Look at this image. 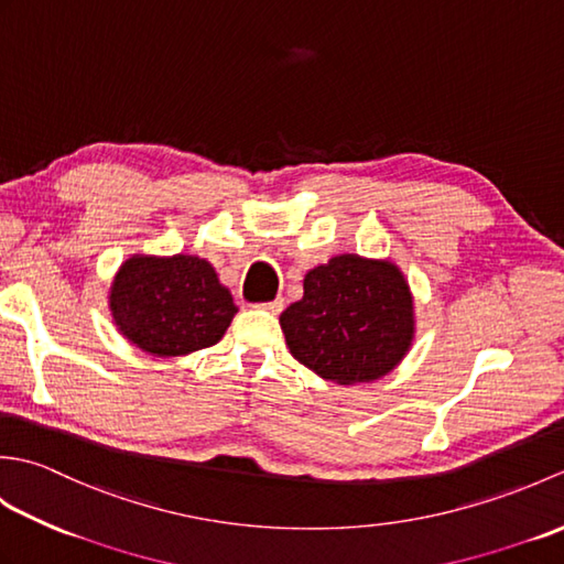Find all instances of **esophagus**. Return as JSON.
<instances>
[{
    "instance_id": "esophagus-1",
    "label": "esophagus",
    "mask_w": 564,
    "mask_h": 564,
    "mask_svg": "<svg viewBox=\"0 0 564 564\" xmlns=\"http://www.w3.org/2000/svg\"><path fill=\"white\" fill-rule=\"evenodd\" d=\"M283 305H285V301L283 297H275V301H269V303H261L259 307H263V310H269L271 315H279L281 310H283Z\"/></svg>"
}]
</instances>
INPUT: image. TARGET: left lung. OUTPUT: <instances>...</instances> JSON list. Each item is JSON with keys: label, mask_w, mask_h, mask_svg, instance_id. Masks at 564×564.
<instances>
[{"label": "left lung", "mask_w": 564, "mask_h": 564, "mask_svg": "<svg viewBox=\"0 0 564 564\" xmlns=\"http://www.w3.org/2000/svg\"><path fill=\"white\" fill-rule=\"evenodd\" d=\"M303 297L283 310L285 344L319 378L356 386L398 366L414 339V301L388 259L332 257L310 269Z\"/></svg>", "instance_id": "1"}]
</instances>
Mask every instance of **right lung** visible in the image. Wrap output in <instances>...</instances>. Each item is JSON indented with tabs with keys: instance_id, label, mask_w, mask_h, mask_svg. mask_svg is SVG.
Wrapping results in <instances>:
<instances>
[{
	"instance_id": "right-lung-1",
	"label": "right lung",
	"mask_w": 564,
	"mask_h": 564,
	"mask_svg": "<svg viewBox=\"0 0 564 564\" xmlns=\"http://www.w3.org/2000/svg\"><path fill=\"white\" fill-rule=\"evenodd\" d=\"M109 307L118 332L160 358L218 344L237 313L215 269L191 254L130 257L116 273Z\"/></svg>"
}]
</instances>
